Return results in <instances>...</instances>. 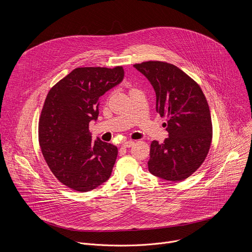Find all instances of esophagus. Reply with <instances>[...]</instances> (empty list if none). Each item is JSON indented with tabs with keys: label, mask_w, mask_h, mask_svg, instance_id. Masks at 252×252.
<instances>
[{
	"label": "esophagus",
	"mask_w": 252,
	"mask_h": 252,
	"mask_svg": "<svg viewBox=\"0 0 252 252\" xmlns=\"http://www.w3.org/2000/svg\"><path fill=\"white\" fill-rule=\"evenodd\" d=\"M134 145V141L133 140H126V141H125L124 143H123V146L125 147V148H130V147H132Z\"/></svg>",
	"instance_id": "34e87169"
}]
</instances>
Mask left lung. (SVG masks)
<instances>
[{
    "instance_id": "left-lung-1",
    "label": "left lung",
    "mask_w": 252,
    "mask_h": 252,
    "mask_svg": "<svg viewBox=\"0 0 252 252\" xmlns=\"http://www.w3.org/2000/svg\"><path fill=\"white\" fill-rule=\"evenodd\" d=\"M133 66L152 84L157 113L166 117L168 137L153 140L148 162L152 174L169 182L190 176L204 161L211 143L212 124L207 100L196 82L174 64L149 61Z\"/></svg>"
}]
</instances>
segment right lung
Returning a JSON list of instances; mask_svg holds the SVG:
<instances>
[{"label":"right lung","instance_id":"add662e5","mask_svg":"<svg viewBox=\"0 0 252 252\" xmlns=\"http://www.w3.org/2000/svg\"><path fill=\"white\" fill-rule=\"evenodd\" d=\"M123 66L77 67L49 92L39 122V141L53 174L76 191L94 189L110 178L118 157L112 143L92 139L98 98L119 85Z\"/></svg>","mask_w":252,"mask_h":252}]
</instances>
